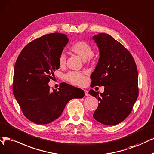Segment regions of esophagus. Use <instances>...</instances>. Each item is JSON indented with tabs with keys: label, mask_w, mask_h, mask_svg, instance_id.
I'll list each match as a JSON object with an SVG mask.
<instances>
[{
	"label": "esophagus",
	"mask_w": 154,
	"mask_h": 154,
	"mask_svg": "<svg viewBox=\"0 0 154 154\" xmlns=\"http://www.w3.org/2000/svg\"><path fill=\"white\" fill-rule=\"evenodd\" d=\"M84 93H85V95H86V96H89V93H88V91L87 90H84Z\"/></svg>",
	"instance_id": "34e87169"
}]
</instances>
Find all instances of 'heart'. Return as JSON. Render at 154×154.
I'll list each match as a JSON object with an SVG mask.
<instances>
[{"label": "heart", "mask_w": 154, "mask_h": 154, "mask_svg": "<svg viewBox=\"0 0 154 154\" xmlns=\"http://www.w3.org/2000/svg\"><path fill=\"white\" fill-rule=\"evenodd\" d=\"M71 51L79 56L83 60H93L94 54L93 53V49L88 42L85 41H79L72 45L70 48ZM66 56L65 53H61L58 58V63L61 67L64 66L66 64ZM66 80L71 84L76 86H82L84 83L85 78L82 73L79 72H71L68 73L65 77Z\"/></svg>", "instance_id": "heart-1"}]
</instances>
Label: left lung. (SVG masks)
<instances>
[{
    "label": "left lung",
    "mask_w": 154,
    "mask_h": 154,
    "mask_svg": "<svg viewBox=\"0 0 154 154\" xmlns=\"http://www.w3.org/2000/svg\"><path fill=\"white\" fill-rule=\"evenodd\" d=\"M100 58L91 75L93 86H104V92L89 91L100 101L93 113L98 122L113 126L123 121L131 113L138 96V70L129 51L109 34L93 37Z\"/></svg>",
    "instance_id": "left-lung-1"
}]
</instances>
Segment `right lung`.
<instances>
[{
	"instance_id": "right-lung-1",
	"label": "right lung",
	"mask_w": 154,
	"mask_h": 154,
	"mask_svg": "<svg viewBox=\"0 0 154 154\" xmlns=\"http://www.w3.org/2000/svg\"><path fill=\"white\" fill-rule=\"evenodd\" d=\"M68 42L65 34H47L28 44L14 65L13 91L24 116L37 124L58 119L68 102L82 98L84 91L63 84L50 92L48 83L60 68L58 58Z\"/></svg>"
}]
</instances>
